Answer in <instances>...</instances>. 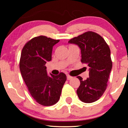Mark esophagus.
Wrapping results in <instances>:
<instances>
[{
	"instance_id": "34e87169",
	"label": "esophagus",
	"mask_w": 128,
	"mask_h": 128,
	"mask_svg": "<svg viewBox=\"0 0 128 128\" xmlns=\"http://www.w3.org/2000/svg\"><path fill=\"white\" fill-rule=\"evenodd\" d=\"M67 79H68V80H70V79H72L73 78V77L72 76H70V75H67Z\"/></svg>"
}]
</instances>
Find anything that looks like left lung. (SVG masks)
Instances as JSON below:
<instances>
[{"label":"left lung","mask_w":128,"mask_h":128,"mask_svg":"<svg viewBox=\"0 0 128 128\" xmlns=\"http://www.w3.org/2000/svg\"><path fill=\"white\" fill-rule=\"evenodd\" d=\"M77 44L81 51V62L89 67V77L80 80L77 94L85 103L98 100L106 90L107 82L112 62L108 45L103 38L94 32L88 31L68 41Z\"/></svg>","instance_id":"8db88e82"}]
</instances>
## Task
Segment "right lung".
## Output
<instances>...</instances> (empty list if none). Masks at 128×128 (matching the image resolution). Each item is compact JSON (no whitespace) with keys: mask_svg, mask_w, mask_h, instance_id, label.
I'll use <instances>...</instances> for the list:
<instances>
[{"mask_svg":"<svg viewBox=\"0 0 128 128\" xmlns=\"http://www.w3.org/2000/svg\"><path fill=\"white\" fill-rule=\"evenodd\" d=\"M60 40L40 36L28 42L20 56V72L30 95L43 106H51L59 100L67 77L64 73L48 76L45 64L52 60L53 46Z\"/></svg>","mask_w":128,"mask_h":128,"instance_id":"1","label":"right lung"}]
</instances>
